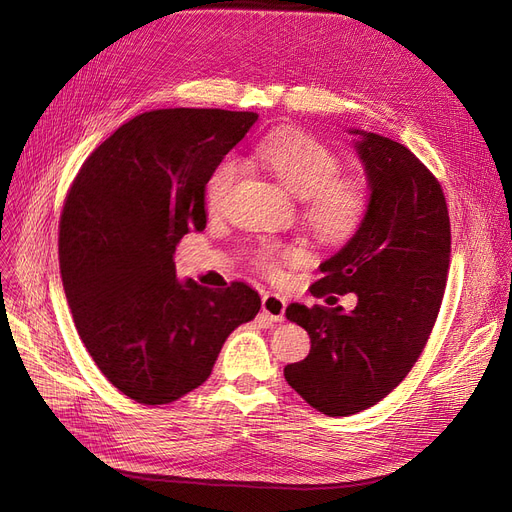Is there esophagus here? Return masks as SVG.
<instances>
[{
  "label": "esophagus",
  "mask_w": 512,
  "mask_h": 512,
  "mask_svg": "<svg viewBox=\"0 0 512 512\" xmlns=\"http://www.w3.org/2000/svg\"><path fill=\"white\" fill-rule=\"evenodd\" d=\"M261 311L263 317L270 319V321H282L284 319V311H286V301L280 297V294L274 292H265L263 299H261Z\"/></svg>",
  "instance_id": "esophagus-1"
}]
</instances>
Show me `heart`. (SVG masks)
<instances>
[{
  "mask_svg": "<svg viewBox=\"0 0 512 512\" xmlns=\"http://www.w3.org/2000/svg\"><path fill=\"white\" fill-rule=\"evenodd\" d=\"M255 153L290 193L305 199V218L315 234L340 242L357 232L369 207L367 186L353 176H336L340 161L328 145L307 132H282L265 139ZM238 174L240 161L234 155H226L213 168L207 180V203L211 209L226 201ZM280 255L292 257L299 251L263 245L253 259L261 270L276 274Z\"/></svg>",
  "mask_w": 512,
  "mask_h": 512,
  "instance_id": "obj_1",
  "label": "heart"
}]
</instances>
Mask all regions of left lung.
Masks as SVG:
<instances>
[{
    "instance_id": "left-lung-1",
    "label": "left lung",
    "mask_w": 512,
    "mask_h": 512,
    "mask_svg": "<svg viewBox=\"0 0 512 512\" xmlns=\"http://www.w3.org/2000/svg\"><path fill=\"white\" fill-rule=\"evenodd\" d=\"M348 132L357 137L369 207L346 245L319 265L311 294L355 292L357 307H286L311 351L286 365L284 378L330 417L373 407L407 378L436 324L450 261L448 207L434 174L405 145Z\"/></svg>"
}]
</instances>
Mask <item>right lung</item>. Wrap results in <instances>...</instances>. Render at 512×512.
I'll use <instances>...</instances> for the list:
<instances>
[{
	"mask_svg": "<svg viewBox=\"0 0 512 512\" xmlns=\"http://www.w3.org/2000/svg\"><path fill=\"white\" fill-rule=\"evenodd\" d=\"M253 112L155 110L122 124L80 168L60 218V272L80 340L128 398L168 405L201 386L251 321L245 282L176 278L174 251L207 224L205 186Z\"/></svg>",
	"mask_w": 512,
	"mask_h": 512,
	"instance_id": "obj_1",
	"label": "right lung"
}]
</instances>
